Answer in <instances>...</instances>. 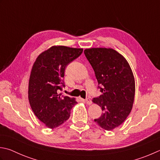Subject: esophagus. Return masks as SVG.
Here are the masks:
<instances>
[{"instance_id": "obj_1", "label": "esophagus", "mask_w": 160, "mask_h": 160, "mask_svg": "<svg viewBox=\"0 0 160 160\" xmlns=\"http://www.w3.org/2000/svg\"><path fill=\"white\" fill-rule=\"evenodd\" d=\"M85 102H86V103L87 105H91L92 104V100H91L90 98H86V100H85Z\"/></svg>"}]
</instances>
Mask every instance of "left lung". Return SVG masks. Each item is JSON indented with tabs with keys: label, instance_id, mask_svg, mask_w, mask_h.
<instances>
[{
	"label": "left lung",
	"instance_id": "1",
	"mask_svg": "<svg viewBox=\"0 0 160 160\" xmlns=\"http://www.w3.org/2000/svg\"><path fill=\"white\" fill-rule=\"evenodd\" d=\"M84 52L101 86L102 94L92 102L103 112L94 121L105 130H112L123 123L132 109L135 93L132 71L126 59L112 48H91Z\"/></svg>",
	"mask_w": 160,
	"mask_h": 160
}]
</instances>
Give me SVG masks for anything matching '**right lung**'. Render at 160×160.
<instances>
[{
  "instance_id": "1",
  "label": "right lung",
  "mask_w": 160,
  "mask_h": 160,
  "mask_svg": "<svg viewBox=\"0 0 160 160\" xmlns=\"http://www.w3.org/2000/svg\"><path fill=\"white\" fill-rule=\"evenodd\" d=\"M82 48L53 46L37 58L30 72L28 100L34 114L45 126L53 129L68 119L75 98L58 94L64 87L67 65L82 54Z\"/></svg>"
}]
</instances>
